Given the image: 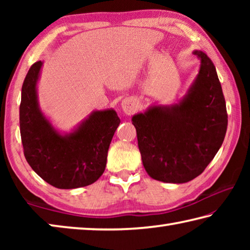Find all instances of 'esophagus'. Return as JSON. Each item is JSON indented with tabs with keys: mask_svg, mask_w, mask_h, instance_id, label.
Here are the masks:
<instances>
[{
	"mask_svg": "<svg viewBox=\"0 0 250 250\" xmlns=\"http://www.w3.org/2000/svg\"><path fill=\"white\" fill-rule=\"evenodd\" d=\"M122 110H124L125 113L126 115H131L135 111V103L133 99L131 98H125L124 101H122Z\"/></svg>",
	"mask_w": 250,
	"mask_h": 250,
	"instance_id": "obj_1",
	"label": "esophagus"
}]
</instances>
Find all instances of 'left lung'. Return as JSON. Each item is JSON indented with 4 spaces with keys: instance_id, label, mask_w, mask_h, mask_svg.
I'll list each match as a JSON object with an SVG mask.
<instances>
[{
    "instance_id": "left-lung-1",
    "label": "left lung",
    "mask_w": 250,
    "mask_h": 250,
    "mask_svg": "<svg viewBox=\"0 0 250 250\" xmlns=\"http://www.w3.org/2000/svg\"><path fill=\"white\" fill-rule=\"evenodd\" d=\"M201 69L181 103L150 108L132 118L142 163L152 179L185 183L202 174L222 146L227 110L221 83L203 52Z\"/></svg>"
}]
</instances>
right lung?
<instances>
[{
	"label": "right lung",
	"instance_id": "1",
	"mask_svg": "<svg viewBox=\"0 0 250 250\" xmlns=\"http://www.w3.org/2000/svg\"><path fill=\"white\" fill-rule=\"evenodd\" d=\"M42 62L31 66L22 86L20 128L27 163L57 188L90 185L103 175L110 142L120 124L115 110L95 111L75 132L62 135L40 111L36 96Z\"/></svg>",
	"mask_w": 250,
	"mask_h": 250
}]
</instances>
